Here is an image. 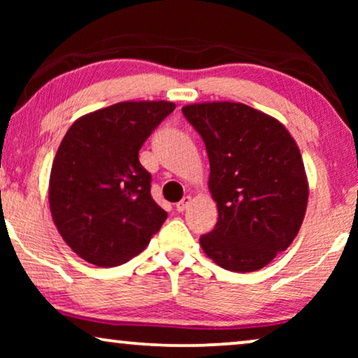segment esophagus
I'll list each match as a JSON object with an SVG mask.
<instances>
[{"label": "esophagus", "instance_id": "esophagus-1", "mask_svg": "<svg viewBox=\"0 0 358 358\" xmlns=\"http://www.w3.org/2000/svg\"><path fill=\"white\" fill-rule=\"evenodd\" d=\"M190 203H192V197H190V195H185V197L176 205V208H178V212H185Z\"/></svg>", "mask_w": 358, "mask_h": 358}]
</instances>
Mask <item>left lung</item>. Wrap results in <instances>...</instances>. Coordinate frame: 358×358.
<instances>
[{
    "label": "left lung",
    "instance_id": "8db88e82",
    "mask_svg": "<svg viewBox=\"0 0 358 358\" xmlns=\"http://www.w3.org/2000/svg\"><path fill=\"white\" fill-rule=\"evenodd\" d=\"M182 114L202 136L218 222L200 236L220 267L254 272L293 243L308 205L301 153L285 127L241 102H200Z\"/></svg>",
    "mask_w": 358,
    "mask_h": 358
}]
</instances>
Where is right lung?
Listing matches in <instances>:
<instances>
[{
  "label": "right lung",
  "mask_w": 358,
  "mask_h": 358,
  "mask_svg": "<svg viewBox=\"0 0 358 358\" xmlns=\"http://www.w3.org/2000/svg\"><path fill=\"white\" fill-rule=\"evenodd\" d=\"M174 109L168 101L117 102L80 117L63 136L48 203L63 241L86 262L125 264L168 218L151 197V174L138 151Z\"/></svg>",
  "instance_id": "1"
}]
</instances>
